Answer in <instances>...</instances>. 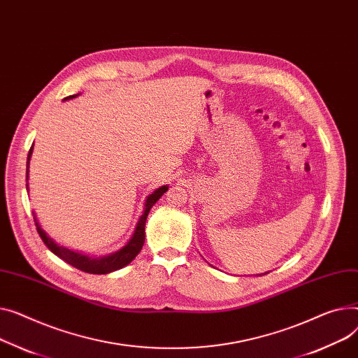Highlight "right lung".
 <instances>
[{"label":"right lung","mask_w":358,"mask_h":358,"mask_svg":"<svg viewBox=\"0 0 358 358\" xmlns=\"http://www.w3.org/2000/svg\"><path fill=\"white\" fill-rule=\"evenodd\" d=\"M75 96H78V94H71V96H67L64 99H71V98H75ZM31 152H33V145H31V148L29 151V155H27V177H29V162H30V158H31ZM166 189H169V187L162 185V187L157 188L155 192L147 199L144 214H142V216L139 217L138 224L135 227V231H134V234L131 237V241L121 250H117V252H115V253H112L109 256H103V257H89V256L80 255L78 252L69 250V249H66L63 246H59L52 239V237H49V234H47L41 229V226L38 224L36 216H34V222H36L37 231H38V234L41 237V241L44 242V245L49 248L55 255H57L60 259L67 262L69 265H71V266L76 268V269H80V271H83L86 273H93V275L110 273L113 271L122 269L124 266L131 264V262L136 257V255L141 252V249H142V246H144V242H145V222H147L148 213H150L151 207L159 200V197L166 192Z\"/></svg>","instance_id":"add662e5"}]
</instances>
